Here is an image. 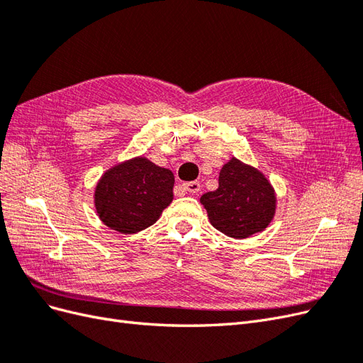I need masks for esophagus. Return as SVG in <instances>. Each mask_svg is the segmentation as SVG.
Returning <instances> with one entry per match:
<instances>
[{"label": "esophagus", "mask_w": 363, "mask_h": 363, "mask_svg": "<svg viewBox=\"0 0 363 363\" xmlns=\"http://www.w3.org/2000/svg\"><path fill=\"white\" fill-rule=\"evenodd\" d=\"M183 189L188 191L189 194H196V192H200L201 184H200V182H188V183H183Z\"/></svg>", "instance_id": "34e87169"}]
</instances>
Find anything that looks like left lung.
<instances>
[{
  "label": "left lung",
  "instance_id": "1",
  "mask_svg": "<svg viewBox=\"0 0 363 363\" xmlns=\"http://www.w3.org/2000/svg\"><path fill=\"white\" fill-rule=\"evenodd\" d=\"M219 186L200 201L219 232L245 239L265 230L276 213V192L268 179L250 164L230 159L219 172Z\"/></svg>",
  "mask_w": 363,
  "mask_h": 363
}]
</instances>
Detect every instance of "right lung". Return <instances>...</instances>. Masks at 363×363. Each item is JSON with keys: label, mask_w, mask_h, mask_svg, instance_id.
<instances>
[{"label": "right lung", "mask_w": 363, "mask_h": 363, "mask_svg": "<svg viewBox=\"0 0 363 363\" xmlns=\"http://www.w3.org/2000/svg\"><path fill=\"white\" fill-rule=\"evenodd\" d=\"M174 174L147 157H135L107 169L95 188L101 221L119 233L133 235L155 224L172 199Z\"/></svg>", "instance_id": "obj_1"}]
</instances>
